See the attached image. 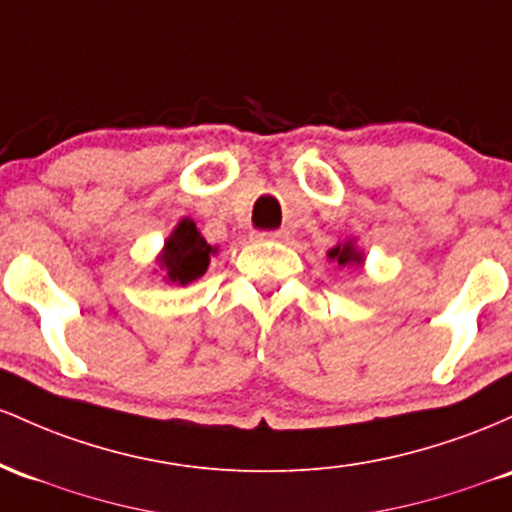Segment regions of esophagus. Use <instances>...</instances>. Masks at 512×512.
I'll return each mask as SVG.
<instances>
[{"instance_id":"1","label":"esophagus","mask_w":512,"mask_h":512,"mask_svg":"<svg viewBox=\"0 0 512 512\" xmlns=\"http://www.w3.org/2000/svg\"><path fill=\"white\" fill-rule=\"evenodd\" d=\"M256 239H268V241H285L287 232L285 229H275V232H256Z\"/></svg>"}]
</instances>
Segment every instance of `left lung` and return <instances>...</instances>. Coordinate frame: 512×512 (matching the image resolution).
Masks as SVG:
<instances>
[{"label": "left lung", "instance_id": "1", "mask_svg": "<svg viewBox=\"0 0 512 512\" xmlns=\"http://www.w3.org/2000/svg\"><path fill=\"white\" fill-rule=\"evenodd\" d=\"M329 258H331V261H336L341 268H350V266L360 268V266H363V261H365L363 251L355 246L353 239L343 241V244H336L333 249H329Z\"/></svg>", "mask_w": 512, "mask_h": 512}]
</instances>
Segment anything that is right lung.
<instances>
[{
  "label": "right lung",
  "mask_w": 512,
  "mask_h": 512,
  "mask_svg": "<svg viewBox=\"0 0 512 512\" xmlns=\"http://www.w3.org/2000/svg\"><path fill=\"white\" fill-rule=\"evenodd\" d=\"M215 251V246H210L203 239V234L198 232L191 217H183L174 232L169 234V239L164 241V249L157 263L162 268L166 283L186 287L203 278L210 266V256Z\"/></svg>",
  "instance_id": "1"
}]
</instances>
